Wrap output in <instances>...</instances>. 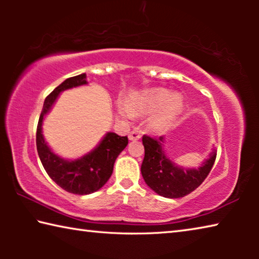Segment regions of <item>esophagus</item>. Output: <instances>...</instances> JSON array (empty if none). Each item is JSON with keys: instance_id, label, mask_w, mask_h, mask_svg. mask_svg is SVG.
I'll use <instances>...</instances> for the list:
<instances>
[{"instance_id": "esophagus-1", "label": "esophagus", "mask_w": 259, "mask_h": 259, "mask_svg": "<svg viewBox=\"0 0 259 259\" xmlns=\"http://www.w3.org/2000/svg\"><path fill=\"white\" fill-rule=\"evenodd\" d=\"M140 138H142V134H140L139 131H137V130H133L129 134V139L130 140H138Z\"/></svg>"}]
</instances>
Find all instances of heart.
I'll return each mask as SVG.
<instances>
[{"instance_id": "obj_1", "label": "heart", "mask_w": 259, "mask_h": 259, "mask_svg": "<svg viewBox=\"0 0 259 259\" xmlns=\"http://www.w3.org/2000/svg\"><path fill=\"white\" fill-rule=\"evenodd\" d=\"M184 107V100L179 95H171L163 88L147 90L139 97L121 106V113L130 117L139 113H152L157 111L152 117V125L156 130H164L171 125Z\"/></svg>"}]
</instances>
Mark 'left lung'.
<instances>
[{
	"label": "left lung",
	"mask_w": 259,
	"mask_h": 259,
	"mask_svg": "<svg viewBox=\"0 0 259 259\" xmlns=\"http://www.w3.org/2000/svg\"><path fill=\"white\" fill-rule=\"evenodd\" d=\"M145 156L142 163V175L145 183L161 196L169 199L183 198L196 190L211 171L216 160V151L198 169L181 168L165 156L163 137L143 136Z\"/></svg>",
	"instance_id": "8db88e82"
}]
</instances>
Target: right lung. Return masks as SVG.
<instances>
[{"label": "right lung", "instance_id": "add662e5", "mask_svg": "<svg viewBox=\"0 0 259 259\" xmlns=\"http://www.w3.org/2000/svg\"><path fill=\"white\" fill-rule=\"evenodd\" d=\"M85 74L69 77L48 96L38 119L36 129V148L47 174L57 185L73 194L85 195L102 188L111 177L114 162L128 145V137L108 133L99 145L81 159L67 161L56 155L47 145L42 135V122L46 114L56 102L61 91L87 84Z\"/></svg>", "mask_w": 259, "mask_h": 259}]
</instances>
